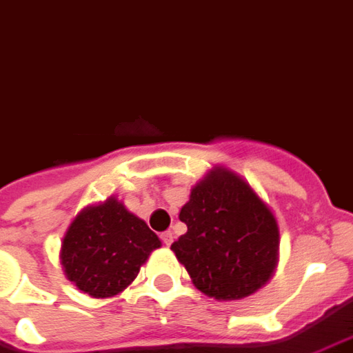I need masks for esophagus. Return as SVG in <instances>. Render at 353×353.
Instances as JSON below:
<instances>
[{"mask_svg":"<svg viewBox=\"0 0 353 353\" xmlns=\"http://www.w3.org/2000/svg\"><path fill=\"white\" fill-rule=\"evenodd\" d=\"M161 243L165 244V246H171V244H173V233H171V231H163V233H161Z\"/></svg>","mask_w":353,"mask_h":353,"instance_id":"obj_1","label":"esophagus"}]
</instances>
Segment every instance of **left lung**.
Returning a JSON list of instances; mask_svg holds the SVG:
<instances>
[{
	"label": "left lung",
	"mask_w": 353,
	"mask_h": 353,
	"mask_svg": "<svg viewBox=\"0 0 353 353\" xmlns=\"http://www.w3.org/2000/svg\"><path fill=\"white\" fill-rule=\"evenodd\" d=\"M179 218L188 231L171 250L199 292L235 301L269 280L279 256V225L241 176L212 171L192 190Z\"/></svg>",
	"instance_id": "obj_1"
}]
</instances>
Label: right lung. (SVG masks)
Wrapping results in <instances>:
<instances>
[{
	"label": "right lung",
	"mask_w": 353,
	"mask_h": 353,
	"mask_svg": "<svg viewBox=\"0 0 353 353\" xmlns=\"http://www.w3.org/2000/svg\"><path fill=\"white\" fill-rule=\"evenodd\" d=\"M159 239L141 218L110 197L82 210L61 244L65 276L92 297H112L137 276Z\"/></svg>",
	"instance_id": "obj_1"
}]
</instances>
